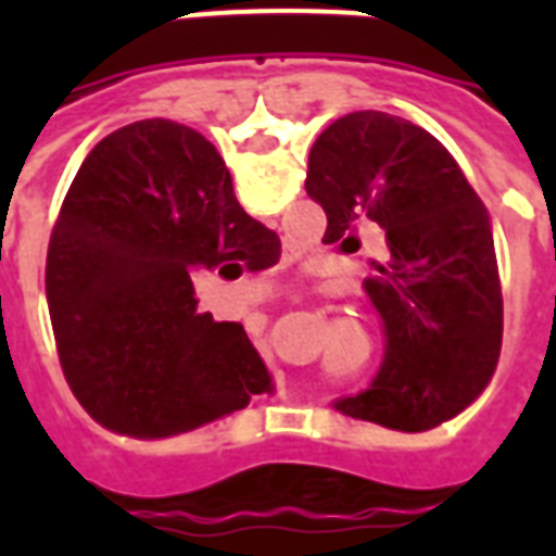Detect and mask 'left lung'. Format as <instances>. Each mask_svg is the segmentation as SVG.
<instances>
[{
    "instance_id": "8db88e82",
    "label": "left lung",
    "mask_w": 556,
    "mask_h": 556,
    "mask_svg": "<svg viewBox=\"0 0 556 556\" xmlns=\"http://www.w3.org/2000/svg\"><path fill=\"white\" fill-rule=\"evenodd\" d=\"M306 193L325 207L327 243L357 241L361 219L387 235L363 279L384 321V361L333 408L402 431L462 414L501 357L503 298L489 211L453 154L399 115H342L315 139Z\"/></svg>"
}]
</instances>
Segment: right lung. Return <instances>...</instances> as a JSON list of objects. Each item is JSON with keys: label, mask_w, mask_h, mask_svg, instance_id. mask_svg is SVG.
Returning a JSON list of instances; mask_svg holds the SVG:
<instances>
[{"label": "right lung", "mask_w": 556, "mask_h": 556, "mask_svg": "<svg viewBox=\"0 0 556 556\" xmlns=\"http://www.w3.org/2000/svg\"><path fill=\"white\" fill-rule=\"evenodd\" d=\"M279 238L235 199L193 127L146 118L83 160L47 250V303L67 384L118 434L172 438L274 390L238 321L199 313L195 270H265Z\"/></svg>", "instance_id": "1"}]
</instances>
